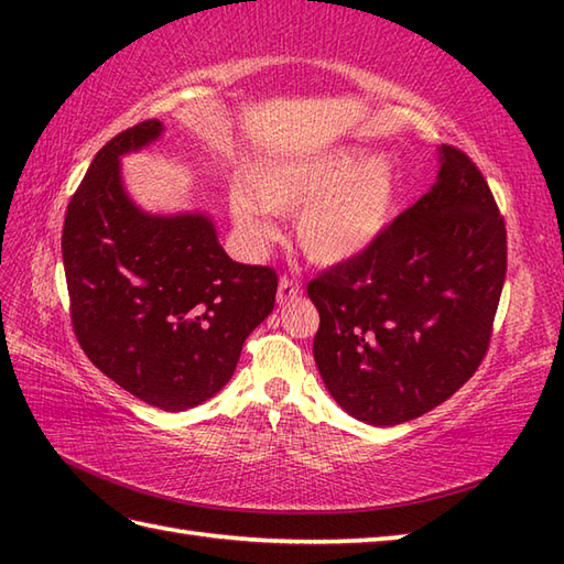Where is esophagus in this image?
I'll list each match as a JSON object with an SVG mask.
<instances>
[{
  "mask_svg": "<svg viewBox=\"0 0 564 564\" xmlns=\"http://www.w3.org/2000/svg\"><path fill=\"white\" fill-rule=\"evenodd\" d=\"M297 295H301V283L293 279H285L283 275V279L279 281V293H275V301L283 305V303L293 301V297H297Z\"/></svg>",
  "mask_w": 564,
  "mask_h": 564,
  "instance_id": "34e87169",
  "label": "esophagus"
}]
</instances>
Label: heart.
I'll list each match as a JSON object with an SVG mask.
<instances>
[{"mask_svg":"<svg viewBox=\"0 0 564 564\" xmlns=\"http://www.w3.org/2000/svg\"><path fill=\"white\" fill-rule=\"evenodd\" d=\"M400 182L390 160L354 145L281 152L263 158L245 194L232 200L239 230L251 242L273 237L271 215H293L303 254L322 267H341L373 249L398 210Z\"/></svg>","mask_w":564,"mask_h":564,"instance_id":"1","label":"heart"}]
</instances>
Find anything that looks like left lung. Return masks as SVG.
<instances>
[{"label": "left lung", "instance_id": "8db88e82", "mask_svg": "<svg viewBox=\"0 0 564 564\" xmlns=\"http://www.w3.org/2000/svg\"><path fill=\"white\" fill-rule=\"evenodd\" d=\"M507 275V230L480 170L438 148L436 182L361 259L310 281L325 388L373 426L446 402L485 358Z\"/></svg>", "mask_w": 564, "mask_h": 564}]
</instances>
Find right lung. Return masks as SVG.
Wrapping results in <instances>:
<instances>
[{
  "instance_id": "add662e5",
  "label": "right lung",
  "mask_w": 564,
  "mask_h": 564,
  "mask_svg": "<svg viewBox=\"0 0 564 564\" xmlns=\"http://www.w3.org/2000/svg\"><path fill=\"white\" fill-rule=\"evenodd\" d=\"M162 135L145 121L97 152L67 206L63 263L89 361L138 400L184 412L230 382L279 281L227 257L206 210L148 213L130 198L121 160Z\"/></svg>"
}]
</instances>
